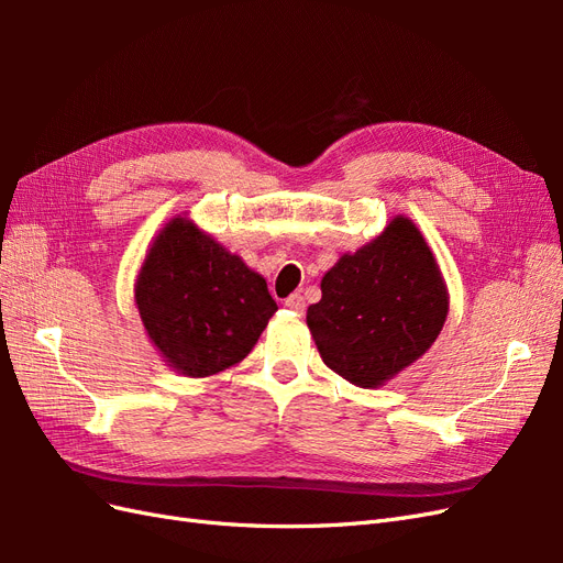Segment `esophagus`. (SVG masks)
I'll use <instances>...</instances> for the list:
<instances>
[{
	"label": "esophagus",
	"mask_w": 563,
	"mask_h": 563,
	"mask_svg": "<svg viewBox=\"0 0 563 563\" xmlns=\"http://www.w3.org/2000/svg\"><path fill=\"white\" fill-rule=\"evenodd\" d=\"M284 305H286V308L291 310V312H302V310H305V298H302L300 294H291V296H288V298L284 300Z\"/></svg>",
	"instance_id": "1"
}]
</instances>
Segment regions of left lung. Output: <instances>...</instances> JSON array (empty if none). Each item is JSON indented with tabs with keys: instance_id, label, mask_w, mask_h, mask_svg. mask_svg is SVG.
<instances>
[{
	"instance_id": "1",
	"label": "left lung",
	"mask_w": 563,
	"mask_h": 563,
	"mask_svg": "<svg viewBox=\"0 0 563 563\" xmlns=\"http://www.w3.org/2000/svg\"><path fill=\"white\" fill-rule=\"evenodd\" d=\"M449 314L441 269L420 230L397 216L321 279L308 327L323 364L356 387H380L432 347Z\"/></svg>"
}]
</instances>
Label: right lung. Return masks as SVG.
I'll return each mask as SVG.
<instances>
[{"instance_id":"obj_1","label":"right lung","mask_w":563,"mask_h":563,"mask_svg":"<svg viewBox=\"0 0 563 563\" xmlns=\"http://www.w3.org/2000/svg\"><path fill=\"white\" fill-rule=\"evenodd\" d=\"M135 305L164 362L190 378L240 364L277 312L258 272L187 218L152 242Z\"/></svg>"}]
</instances>
